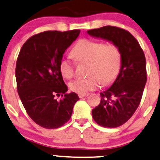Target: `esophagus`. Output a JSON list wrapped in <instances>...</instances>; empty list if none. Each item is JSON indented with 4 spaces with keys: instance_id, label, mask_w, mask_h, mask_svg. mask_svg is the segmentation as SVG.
<instances>
[{
    "instance_id": "1",
    "label": "esophagus",
    "mask_w": 160,
    "mask_h": 160,
    "mask_svg": "<svg viewBox=\"0 0 160 160\" xmlns=\"http://www.w3.org/2000/svg\"><path fill=\"white\" fill-rule=\"evenodd\" d=\"M88 94H79L78 96H79V98H85V97H86V96H88Z\"/></svg>"
}]
</instances>
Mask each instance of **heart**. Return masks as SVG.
I'll return each instance as SVG.
<instances>
[{
  "mask_svg": "<svg viewBox=\"0 0 160 160\" xmlns=\"http://www.w3.org/2000/svg\"><path fill=\"white\" fill-rule=\"evenodd\" d=\"M72 54L78 62H88L89 75L69 82L68 87L74 92L84 94L97 89L102 83L111 84L120 72L122 54L119 46L114 43L82 39L74 46ZM60 72L64 78L71 79L74 74V63L69 60H62Z\"/></svg>",
  "mask_w": 160,
  "mask_h": 160,
  "instance_id": "b5f03b06",
  "label": "heart"
}]
</instances>
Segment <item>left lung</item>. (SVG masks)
Segmentation results:
<instances>
[{"label": "left lung", "mask_w": 160, "mask_h": 160, "mask_svg": "<svg viewBox=\"0 0 160 160\" xmlns=\"http://www.w3.org/2000/svg\"><path fill=\"white\" fill-rule=\"evenodd\" d=\"M119 46L122 54L120 72L114 83L100 93L101 101L92 110L95 122L104 128H117L126 122L136 112L147 80L146 62L142 48L126 30L107 26L87 31Z\"/></svg>", "instance_id": "left-lung-1"}]
</instances>
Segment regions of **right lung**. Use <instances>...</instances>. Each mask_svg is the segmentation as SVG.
Instances as JSON below:
<instances>
[{
	"mask_svg": "<svg viewBox=\"0 0 160 160\" xmlns=\"http://www.w3.org/2000/svg\"><path fill=\"white\" fill-rule=\"evenodd\" d=\"M78 29L46 31L33 35L22 46L17 62V89L26 112L43 128H58L67 122L79 99L60 72L64 52L80 35ZM61 96L60 101L56 97Z\"/></svg>",
	"mask_w": 160,
	"mask_h": 160,
	"instance_id": "add662e5",
	"label": "right lung"
}]
</instances>
